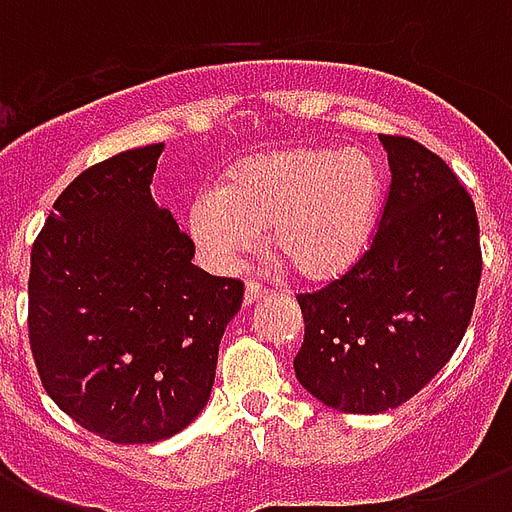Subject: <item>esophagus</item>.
Wrapping results in <instances>:
<instances>
[{
    "label": "esophagus",
    "instance_id": "1",
    "mask_svg": "<svg viewBox=\"0 0 512 512\" xmlns=\"http://www.w3.org/2000/svg\"><path fill=\"white\" fill-rule=\"evenodd\" d=\"M268 295V289L263 284H257V281H247V292H244V305H252L257 300H263Z\"/></svg>",
    "mask_w": 512,
    "mask_h": 512
}]
</instances>
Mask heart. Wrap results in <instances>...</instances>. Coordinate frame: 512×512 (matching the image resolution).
Segmentation results:
<instances>
[{"mask_svg":"<svg viewBox=\"0 0 512 512\" xmlns=\"http://www.w3.org/2000/svg\"><path fill=\"white\" fill-rule=\"evenodd\" d=\"M380 207V170L361 148H284L249 156L223 188L196 196L188 225L220 268L247 255L271 228V247L303 279L348 271L369 244Z\"/></svg>","mask_w":512,"mask_h":512,"instance_id":"1","label":"heart"}]
</instances>
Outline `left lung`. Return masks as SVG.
I'll list each match as a JSON object with an SVG mask.
<instances>
[{
    "label": "left lung",
    "mask_w": 512,
    "mask_h": 512,
    "mask_svg": "<svg viewBox=\"0 0 512 512\" xmlns=\"http://www.w3.org/2000/svg\"><path fill=\"white\" fill-rule=\"evenodd\" d=\"M380 140L390 188L369 244L342 276L297 295V380L350 414L396 409L444 369L470 324L484 263L476 207L452 167L406 135Z\"/></svg>",
    "instance_id": "left-lung-1"
}]
</instances>
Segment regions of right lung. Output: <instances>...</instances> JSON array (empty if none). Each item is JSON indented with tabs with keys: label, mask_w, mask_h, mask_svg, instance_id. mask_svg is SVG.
I'll use <instances>...</instances> for the list:
<instances>
[{
	"label": "right lung",
	"mask_w": 512,
	"mask_h": 512,
	"mask_svg": "<svg viewBox=\"0 0 512 512\" xmlns=\"http://www.w3.org/2000/svg\"><path fill=\"white\" fill-rule=\"evenodd\" d=\"M162 143L74 177L31 247L28 342L47 396L114 444L170 438L204 409L244 281L191 263L151 199Z\"/></svg>",
	"instance_id": "obj_1"
}]
</instances>
